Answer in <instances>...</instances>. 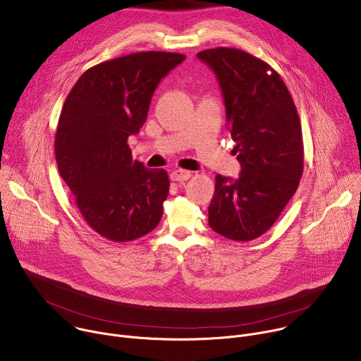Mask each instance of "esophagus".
<instances>
[{
	"label": "esophagus",
	"instance_id": "esophagus-1",
	"mask_svg": "<svg viewBox=\"0 0 361 361\" xmlns=\"http://www.w3.org/2000/svg\"><path fill=\"white\" fill-rule=\"evenodd\" d=\"M171 180L173 181H187L190 177H191V173L187 171V170H176L171 173Z\"/></svg>",
	"mask_w": 361,
	"mask_h": 361
}]
</instances>
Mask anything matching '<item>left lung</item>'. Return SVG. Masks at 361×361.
<instances>
[{"mask_svg": "<svg viewBox=\"0 0 361 361\" xmlns=\"http://www.w3.org/2000/svg\"><path fill=\"white\" fill-rule=\"evenodd\" d=\"M217 74L227 126L241 166L233 181L216 176L209 224L220 235L250 241L264 234L298 188L304 169L300 117L279 73L243 49L200 51Z\"/></svg>", "mask_w": 361, "mask_h": 361, "instance_id": "8db88e82", "label": "left lung"}]
</instances>
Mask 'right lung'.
Masks as SVG:
<instances>
[{"instance_id":"1","label":"right lung","mask_w":361,"mask_h":361,"mask_svg":"<svg viewBox=\"0 0 361 361\" xmlns=\"http://www.w3.org/2000/svg\"><path fill=\"white\" fill-rule=\"evenodd\" d=\"M184 54L141 51L88 68L67 95L54 149L59 171L85 223L114 243L157 227L170 180L133 160L128 137L147 120L160 80Z\"/></svg>"}]
</instances>
